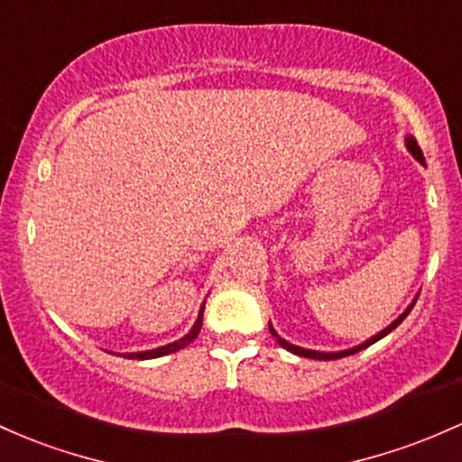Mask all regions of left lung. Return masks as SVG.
Masks as SVG:
<instances>
[{
	"label": "left lung",
	"mask_w": 462,
	"mask_h": 462,
	"mask_svg": "<svg viewBox=\"0 0 462 462\" xmlns=\"http://www.w3.org/2000/svg\"><path fill=\"white\" fill-rule=\"evenodd\" d=\"M405 146H408V151L410 153H412L414 157H417V160L420 162V164L425 166V157H423V151L419 149V144H417V140L412 138V135H408V138H405ZM414 302L417 300H412V305H410L408 309H405V311L402 313V316L397 318V320H394L393 324H390V327H386L383 328V331H379L377 336H373L371 339H366V342L364 344H359V346H353V348H346V351H337V353H322V351H309V348H302V346H296V344H289L287 339H282L281 336H278L276 331H273V327L270 324V333L273 337H276V342L281 344L282 348H287L289 353H293V355H300V357H309V359H324V362H327V359H339V357H346V355H353V353H357V351H362V348H366V346H371V344H374L377 342V339H382V337H386L390 331H393V328H397L399 324H402L403 320H405V316H408L410 311H412V307H414Z\"/></svg>",
	"instance_id": "8db88e82"
}]
</instances>
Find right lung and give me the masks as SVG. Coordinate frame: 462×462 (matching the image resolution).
I'll return each instance as SVG.
<instances>
[{"label":"right lung","mask_w":462,"mask_h":462,"mask_svg":"<svg viewBox=\"0 0 462 462\" xmlns=\"http://www.w3.org/2000/svg\"><path fill=\"white\" fill-rule=\"evenodd\" d=\"M201 320H204V305H201V309H199V316H197V322L192 324L190 331L186 333V336L181 337V339H177V342H171V344H166V346L153 348V351H142V353H120V355H123V357H126V359H155V357H162V355H169V353L180 351V348L189 346V344L192 342V339H195L197 336H199V331H201Z\"/></svg>","instance_id":"1"}]
</instances>
